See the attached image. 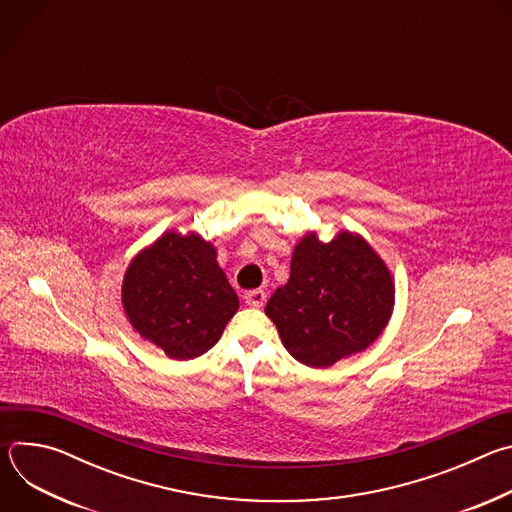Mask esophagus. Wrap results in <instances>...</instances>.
Here are the masks:
<instances>
[{"mask_svg": "<svg viewBox=\"0 0 512 512\" xmlns=\"http://www.w3.org/2000/svg\"><path fill=\"white\" fill-rule=\"evenodd\" d=\"M267 302V294L263 289H253L245 294V304L251 308H263Z\"/></svg>", "mask_w": 512, "mask_h": 512, "instance_id": "1", "label": "esophagus"}]
</instances>
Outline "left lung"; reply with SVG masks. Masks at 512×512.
<instances>
[{"label":"left lung","instance_id":"8db88e82","mask_svg":"<svg viewBox=\"0 0 512 512\" xmlns=\"http://www.w3.org/2000/svg\"><path fill=\"white\" fill-rule=\"evenodd\" d=\"M395 283L387 263L358 233L324 243L306 233L291 271L265 306L285 350L306 367L326 369L369 348L387 328Z\"/></svg>","mask_w":512,"mask_h":512}]
</instances>
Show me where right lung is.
Returning a JSON list of instances; mask_svg holds the SVG:
<instances>
[{"mask_svg":"<svg viewBox=\"0 0 512 512\" xmlns=\"http://www.w3.org/2000/svg\"><path fill=\"white\" fill-rule=\"evenodd\" d=\"M121 304L131 328L174 360L210 350L239 310L216 247L178 231H166L131 259Z\"/></svg>","mask_w":512,"mask_h":512,"instance_id":"obj_1","label":"right lung"}]
</instances>
